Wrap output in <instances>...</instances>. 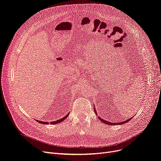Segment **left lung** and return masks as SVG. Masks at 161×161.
Masks as SVG:
<instances>
[{"label": "left lung", "mask_w": 161, "mask_h": 161, "mask_svg": "<svg viewBox=\"0 0 161 161\" xmlns=\"http://www.w3.org/2000/svg\"><path fill=\"white\" fill-rule=\"evenodd\" d=\"M94 111H95V112H96V114H97V113H96V108H94ZM98 118H99V119L101 121H102L103 123H105V124H108V125H121V124H124V123H126L127 122H129L130 119H131V118H130V119H127V120H126V121H123V122H120V123H111V122H109V121H107L106 120H104V119H102V118L101 117H98Z\"/></svg>", "instance_id": "8db88e82"}]
</instances>
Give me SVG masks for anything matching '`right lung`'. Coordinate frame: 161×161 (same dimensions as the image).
I'll return each instance as SVG.
<instances>
[{"label":"right lung","mask_w":161,"mask_h":161,"mask_svg":"<svg viewBox=\"0 0 161 161\" xmlns=\"http://www.w3.org/2000/svg\"><path fill=\"white\" fill-rule=\"evenodd\" d=\"M68 115H69V114H67L66 115H65V117H64L63 118H62V119H58V120H57V121H52V122H50V123L51 124H52V125H53V124H57V123H59L60 122H62V121H64L65 118H66L68 116ZM38 123H43V124H47L48 123V122H44V121H38V120H36Z\"/></svg>","instance_id":"right-lung-1"}]
</instances>
